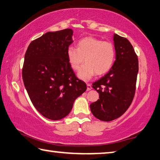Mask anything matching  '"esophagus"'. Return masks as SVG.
<instances>
[{
    "mask_svg": "<svg viewBox=\"0 0 160 160\" xmlns=\"http://www.w3.org/2000/svg\"><path fill=\"white\" fill-rule=\"evenodd\" d=\"M92 86H91L90 84H87V90L89 91L90 90H92Z\"/></svg>",
    "mask_w": 160,
    "mask_h": 160,
    "instance_id": "esophagus-1",
    "label": "esophagus"
}]
</instances>
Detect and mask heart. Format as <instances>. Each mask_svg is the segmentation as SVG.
Masks as SVG:
<instances>
[{"mask_svg": "<svg viewBox=\"0 0 160 160\" xmlns=\"http://www.w3.org/2000/svg\"><path fill=\"white\" fill-rule=\"evenodd\" d=\"M115 48L112 42L102 41L93 37H86L78 43V48L70 46L67 50L68 62L73 70L78 71L80 80L88 81L94 75H104L112 67L115 60Z\"/></svg>", "mask_w": 160, "mask_h": 160, "instance_id": "heart-1", "label": "heart"}]
</instances>
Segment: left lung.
Instances as JSON below:
<instances>
[{"instance_id":"left-lung-1","label":"left lung","mask_w":160,"mask_h":160,"mask_svg":"<svg viewBox=\"0 0 160 160\" xmlns=\"http://www.w3.org/2000/svg\"><path fill=\"white\" fill-rule=\"evenodd\" d=\"M115 61L110 71L92 84L99 93L98 100L90 104L92 115L110 122L120 118L132 102L135 92L138 59L130 41L114 34Z\"/></svg>"}]
</instances>
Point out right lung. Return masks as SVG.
Instances as JSON below:
<instances>
[{
	"instance_id": "add662e5",
	"label": "right lung",
	"mask_w": 160,
	"mask_h": 160,
	"mask_svg": "<svg viewBox=\"0 0 160 160\" xmlns=\"http://www.w3.org/2000/svg\"><path fill=\"white\" fill-rule=\"evenodd\" d=\"M72 35L70 28L48 32L30 42L25 54L22 70L25 88L35 109L49 120L66 117L75 99L87 90L68 60Z\"/></svg>"
}]
</instances>
